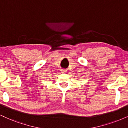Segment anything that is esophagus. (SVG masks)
Returning <instances> with one entry per match:
<instances>
[{"label":"esophagus","instance_id":"esophagus-1","mask_svg":"<svg viewBox=\"0 0 128 128\" xmlns=\"http://www.w3.org/2000/svg\"><path fill=\"white\" fill-rule=\"evenodd\" d=\"M61 72L62 73H65V72H66V70H65V69H61Z\"/></svg>","mask_w":128,"mask_h":128}]
</instances>
